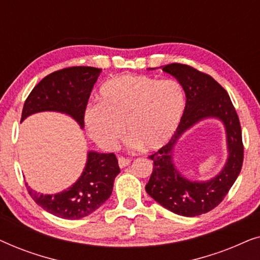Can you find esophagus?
Masks as SVG:
<instances>
[{
    "instance_id": "esophagus-1",
    "label": "esophagus",
    "mask_w": 260,
    "mask_h": 260,
    "mask_svg": "<svg viewBox=\"0 0 260 260\" xmlns=\"http://www.w3.org/2000/svg\"><path fill=\"white\" fill-rule=\"evenodd\" d=\"M130 162H131L130 158H126V157H119L118 158V166L120 167V168H124V167L130 165Z\"/></svg>"
}]
</instances>
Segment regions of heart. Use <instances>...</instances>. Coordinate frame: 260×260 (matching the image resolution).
I'll use <instances>...</instances> for the list:
<instances>
[{
	"label": "heart",
	"mask_w": 260,
	"mask_h": 260,
	"mask_svg": "<svg viewBox=\"0 0 260 260\" xmlns=\"http://www.w3.org/2000/svg\"><path fill=\"white\" fill-rule=\"evenodd\" d=\"M97 99V105L85 110L84 124L91 140L104 149L118 144L124 126L133 147L161 149L176 133L186 109L179 81L134 74L106 80Z\"/></svg>",
	"instance_id": "heart-1"
}]
</instances>
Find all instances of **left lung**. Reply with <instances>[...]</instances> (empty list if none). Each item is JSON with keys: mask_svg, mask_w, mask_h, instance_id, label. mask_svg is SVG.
I'll return each mask as SVG.
<instances>
[{"mask_svg": "<svg viewBox=\"0 0 260 260\" xmlns=\"http://www.w3.org/2000/svg\"><path fill=\"white\" fill-rule=\"evenodd\" d=\"M161 67L182 85L186 109L172 140L149 156L154 161V169L145 190L156 202L175 214L201 215L223 200L240 174L244 147L239 118L230 95L211 76L183 63ZM205 119H218L222 122L225 129L228 158L215 177L205 181L191 180L176 167L173 159L176 145L188 129Z\"/></svg>", "mask_w": 260, "mask_h": 260, "instance_id": "obj_1", "label": "left lung"}]
</instances>
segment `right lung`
<instances>
[{
  "label": "right lung",
  "mask_w": 260,
  "mask_h": 260,
  "mask_svg": "<svg viewBox=\"0 0 260 260\" xmlns=\"http://www.w3.org/2000/svg\"><path fill=\"white\" fill-rule=\"evenodd\" d=\"M102 69L74 66L45 77L28 95L21 122L39 112H59L70 116L84 129V112ZM120 173L112 154L87 151L81 175L65 190L42 194L26 183L31 199L46 212L62 219L77 220L90 215L110 198L116 176Z\"/></svg>",
  "instance_id": "obj_1"
}]
</instances>
